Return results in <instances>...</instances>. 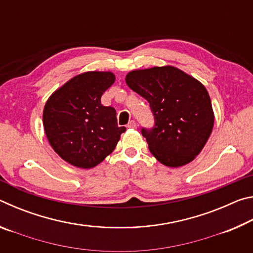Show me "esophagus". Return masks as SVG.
<instances>
[{"label":"esophagus","instance_id":"obj_1","mask_svg":"<svg viewBox=\"0 0 253 253\" xmlns=\"http://www.w3.org/2000/svg\"><path fill=\"white\" fill-rule=\"evenodd\" d=\"M127 127L128 128H131V129H135V128H137V124H136L135 121H130L129 123H128Z\"/></svg>","mask_w":253,"mask_h":253}]
</instances>
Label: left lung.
<instances>
[{
    "instance_id": "1",
    "label": "left lung",
    "mask_w": 253,
    "mask_h": 253,
    "mask_svg": "<svg viewBox=\"0 0 253 253\" xmlns=\"http://www.w3.org/2000/svg\"><path fill=\"white\" fill-rule=\"evenodd\" d=\"M131 90L149 102L153 129H142L153 156L169 168L192 162L207 144L214 125L211 99L198 79L172 66L132 70Z\"/></svg>"
}]
</instances>
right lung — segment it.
Segmentation results:
<instances>
[{"instance_id": "obj_1", "label": "right lung", "mask_w": 253, "mask_h": 253, "mask_svg": "<svg viewBox=\"0 0 253 253\" xmlns=\"http://www.w3.org/2000/svg\"><path fill=\"white\" fill-rule=\"evenodd\" d=\"M110 71H88L71 78L46 100L43 127L51 147L69 164L92 169L113 153L125 127L116 110L100 98L115 83Z\"/></svg>"}]
</instances>
